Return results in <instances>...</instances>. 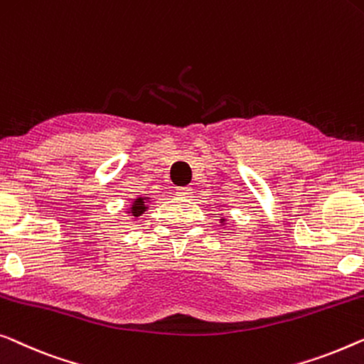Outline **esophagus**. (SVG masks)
I'll use <instances>...</instances> for the list:
<instances>
[{
    "label": "esophagus",
    "mask_w": 364,
    "mask_h": 364,
    "mask_svg": "<svg viewBox=\"0 0 364 364\" xmlns=\"http://www.w3.org/2000/svg\"><path fill=\"white\" fill-rule=\"evenodd\" d=\"M177 195H181V197H188V195L192 193V188L191 187H177Z\"/></svg>",
    "instance_id": "esophagus-1"
}]
</instances>
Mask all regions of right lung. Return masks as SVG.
Listing matches in <instances>:
<instances>
[{
  "mask_svg": "<svg viewBox=\"0 0 364 364\" xmlns=\"http://www.w3.org/2000/svg\"><path fill=\"white\" fill-rule=\"evenodd\" d=\"M144 200L146 198H136L134 200V203H133V207H131V213H133L134 215V217H139V215L141 213H143V212H146V202H144Z\"/></svg>",
  "mask_w": 364,
  "mask_h": 364,
  "instance_id": "add662e5",
  "label": "right lung"
}]
</instances>
